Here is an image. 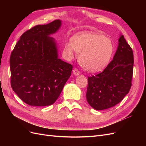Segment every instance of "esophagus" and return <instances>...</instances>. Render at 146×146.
<instances>
[{
    "mask_svg": "<svg viewBox=\"0 0 146 146\" xmlns=\"http://www.w3.org/2000/svg\"><path fill=\"white\" fill-rule=\"evenodd\" d=\"M80 71H79V70L77 69H76V68L74 69V70H73V74L75 75V76H78V75L80 74Z\"/></svg>",
    "mask_w": 146,
    "mask_h": 146,
    "instance_id": "esophagus-1",
    "label": "esophagus"
}]
</instances>
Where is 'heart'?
Instances as JSON below:
<instances>
[{
  "mask_svg": "<svg viewBox=\"0 0 146 146\" xmlns=\"http://www.w3.org/2000/svg\"><path fill=\"white\" fill-rule=\"evenodd\" d=\"M64 52L68 59H73L77 53L79 62L86 70L96 72L108 64L113 52L112 41L108 37L94 32H82L65 43Z\"/></svg>",
  "mask_w": 146,
  "mask_h": 146,
  "instance_id": "1",
  "label": "heart"
}]
</instances>
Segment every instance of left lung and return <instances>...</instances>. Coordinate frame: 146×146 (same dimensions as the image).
<instances>
[{
    "instance_id": "obj_1",
    "label": "left lung",
    "mask_w": 146,
    "mask_h": 146,
    "mask_svg": "<svg viewBox=\"0 0 146 146\" xmlns=\"http://www.w3.org/2000/svg\"><path fill=\"white\" fill-rule=\"evenodd\" d=\"M113 60L103 72L88 77V103L94 109L111 108L123 100L131 86L133 71V53L123 35Z\"/></svg>"
}]
</instances>
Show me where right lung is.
<instances>
[{
  "label": "right lung",
  "instance_id": "1",
  "mask_svg": "<svg viewBox=\"0 0 146 146\" xmlns=\"http://www.w3.org/2000/svg\"><path fill=\"white\" fill-rule=\"evenodd\" d=\"M61 25L57 19L26 31L10 59L11 85L25 104L36 107L52 105L71 75L72 65L58 58L54 38Z\"/></svg>",
  "mask_w": 146,
  "mask_h": 146
}]
</instances>
